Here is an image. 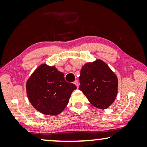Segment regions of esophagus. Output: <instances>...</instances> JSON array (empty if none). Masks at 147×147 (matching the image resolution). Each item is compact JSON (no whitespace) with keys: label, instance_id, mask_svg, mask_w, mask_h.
Here are the masks:
<instances>
[{"label":"esophagus","instance_id":"34e87169","mask_svg":"<svg viewBox=\"0 0 147 147\" xmlns=\"http://www.w3.org/2000/svg\"><path fill=\"white\" fill-rule=\"evenodd\" d=\"M74 84L76 86V87H77V88L79 87V83H78V80H75V81H74Z\"/></svg>","mask_w":147,"mask_h":147}]
</instances>
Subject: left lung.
Masks as SVG:
<instances>
[{
	"mask_svg": "<svg viewBox=\"0 0 147 147\" xmlns=\"http://www.w3.org/2000/svg\"><path fill=\"white\" fill-rule=\"evenodd\" d=\"M79 80V90L92 105L106 109L115 101L118 94L117 76L102 60L84 65Z\"/></svg>",
	"mask_w": 147,
	"mask_h": 147,
	"instance_id": "left-lung-1",
	"label": "left lung"
}]
</instances>
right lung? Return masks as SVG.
I'll list each match as a JSON object with an SVG mask.
<instances>
[{
  "mask_svg": "<svg viewBox=\"0 0 147 147\" xmlns=\"http://www.w3.org/2000/svg\"><path fill=\"white\" fill-rule=\"evenodd\" d=\"M76 89L74 84L65 81L63 73L57 71L55 66L46 64L37 67L26 84L30 103L37 111L46 115L61 113Z\"/></svg>",
  "mask_w": 147,
  "mask_h": 147,
  "instance_id": "1",
  "label": "right lung"
}]
</instances>
